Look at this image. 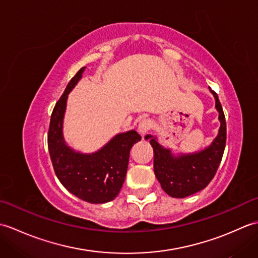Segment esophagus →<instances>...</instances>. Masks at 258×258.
<instances>
[{
	"mask_svg": "<svg viewBox=\"0 0 258 258\" xmlns=\"http://www.w3.org/2000/svg\"><path fill=\"white\" fill-rule=\"evenodd\" d=\"M152 127H153V122H152V120L150 118H144V119L140 120L139 126H138V131H139V133L142 136H144Z\"/></svg>",
	"mask_w": 258,
	"mask_h": 258,
	"instance_id": "34e87169",
	"label": "esophagus"
}]
</instances>
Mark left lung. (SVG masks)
Instances as JSON below:
<instances>
[{
	"instance_id": "8db88e82",
	"label": "left lung",
	"mask_w": 258,
	"mask_h": 258,
	"mask_svg": "<svg viewBox=\"0 0 258 258\" xmlns=\"http://www.w3.org/2000/svg\"><path fill=\"white\" fill-rule=\"evenodd\" d=\"M210 92L215 98L221 126L216 138L204 150L189 154H174L158 143L155 136H145L154 151L155 176L163 190L175 199H184L204 189L215 176L222 161L226 144V122L217 94L211 89Z\"/></svg>"
}]
</instances>
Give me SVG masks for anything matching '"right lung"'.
<instances>
[{
    "instance_id": "add662e5",
    "label": "right lung",
    "mask_w": 258,
    "mask_h": 258,
    "mask_svg": "<svg viewBox=\"0 0 258 258\" xmlns=\"http://www.w3.org/2000/svg\"><path fill=\"white\" fill-rule=\"evenodd\" d=\"M85 67L70 81L55 104L48 128L47 144L54 171L59 182L79 199L92 204L113 201L122 188L127 172L130 152L141 141L134 130L119 133L94 153H81L64 140L63 119L70 92L82 79Z\"/></svg>"
}]
</instances>
